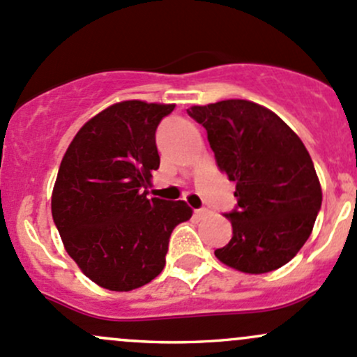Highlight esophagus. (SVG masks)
<instances>
[{
    "label": "esophagus",
    "instance_id": "34e87169",
    "mask_svg": "<svg viewBox=\"0 0 357 357\" xmlns=\"http://www.w3.org/2000/svg\"><path fill=\"white\" fill-rule=\"evenodd\" d=\"M208 214H209V211L206 209V208H201V209H195L194 211V216L197 218V220H204V218L208 216Z\"/></svg>",
    "mask_w": 357,
    "mask_h": 357
}]
</instances>
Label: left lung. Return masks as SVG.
<instances>
[{"label":"left lung","mask_w":357,"mask_h":357,"mask_svg":"<svg viewBox=\"0 0 357 357\" xmlns=\"http://www.w3.org/2000/svg\"><path fill=\"white\" fill-rule=\"evenodd\" d=\"M187 114L206 129L218 168L236 183V208L225 214L233 236L214 255L247 274L282 267L308 240L321 206L305 144L281 117L254 102L194 105Z\"/></svg>","instance_id":"obj_1"}]
</instances>
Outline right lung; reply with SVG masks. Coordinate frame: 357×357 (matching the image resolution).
I'll use <instances>...</instances> for the list:
<instances>
[{"label": "right lung", "instance_id": "obj_1", "mask_svg": "<svg viewBox=\"0 0 357 357\" xmlns=\"http://www.w3.org/2000/svg\"><path fill=\"white\" fill-rule=\"evenodd\" d=\"M175 105L128 100L86 122L71 141L52 190V220L86 278L110 291L148 284L165 267L183 201L148 197L158 170L155 134Z\"/></svg>", "mask_w": 357, "mask_h": 357}]
</instances>
